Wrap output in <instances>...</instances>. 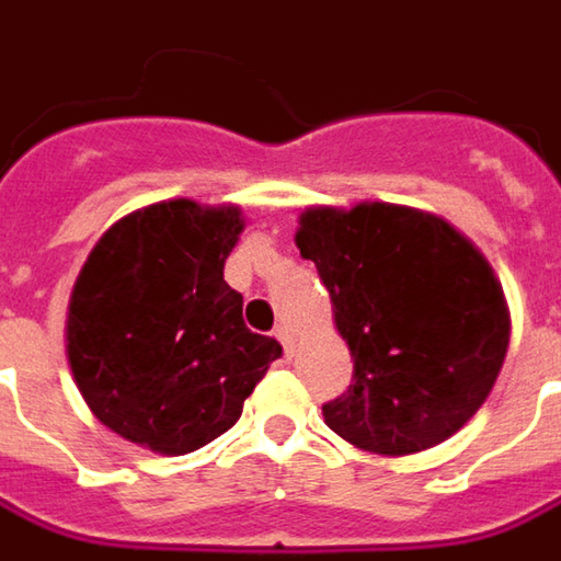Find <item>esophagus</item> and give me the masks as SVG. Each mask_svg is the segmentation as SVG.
<instances>
[{"mask_svg": "<svg viewBox=\"0 0 561 561\" xmlns=\"http://www.w3.org/2000/svg\"><path fill=\"white\" fill-rule=\"evenodd\" d=\"M274 336L280 340L284 352H287V355H293V345H296V336H293V330H289L287 324H277V327H274Z\"/></svg>", "mask_w": 561, "mask_h": 561, "instance_id": "1", "label": "esophagus"}]
</instances>
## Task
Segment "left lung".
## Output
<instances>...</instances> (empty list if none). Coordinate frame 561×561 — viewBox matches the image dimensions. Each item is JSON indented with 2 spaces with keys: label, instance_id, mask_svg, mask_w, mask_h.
Returning <instances> with one entry per match:
<instances>
[{
  "label": "left lung",
  "instance_id": "obj_1",
  "mask_svg": "<svg viewBox=\"0 0 561 561\" xmlns=\"http://www.w3.org/2000/svg\"><path fill=\"white\" fill-rule=\"evenodd\" d=\"M296 247L324 280L355 358L324 423L360 450L404 457L476 416L510 345V308L484 259L454 225L394 203L311 206Z\"/></svg>",
  "mask_w": 561,
  "mask_h": 561
}]
</instances>
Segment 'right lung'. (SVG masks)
Segmentation results:
<instances>
[{
	"label": "right lung",
	"instance_id": "1",
	"mask_svg": "<svg viewBox=\"0 0 561 561\" xmlns=\"http://www.w3.org/2000/svg\"><path fill=\"white\" fill-rule=\"evenodd\" d=\"M237 206L163 201L114 221L67 308V360L98 420L157 454H191L240 420L280 342L243 324L225 259Z\"/></svg>",
	"mask_w": 561,
	"mask_h": 561
}]
</instances>
